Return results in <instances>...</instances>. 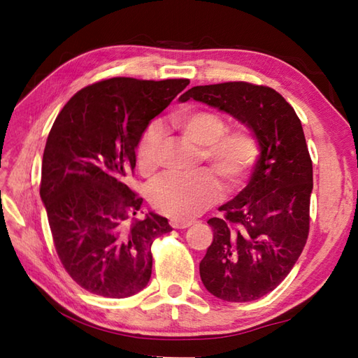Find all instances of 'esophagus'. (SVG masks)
Wrapping results in <instances>:
<instances>
[{"label": "esophagus", "instance_id": "esophagus-1", "mask_svg": "<svg viewBox=\"0 0 358 358\" xmlns=\"http://www.w3.org/2000/svg\"><path fill=\"white\" fill-rule=\"evenodd\" d=\"M194 221H180V220H171L170 225L173 229H187V227L192 225Z\"/></svg>", "mask_w": 358, "mask_h": 358}]
</instances>
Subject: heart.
I'll list each match as a JSON object with an SVG mask.
<instances>
[{
  "instance_id": "obj_1",
  "label": "heart",
  "mask_w": 358,
  "mask_h": 358,
  "mask_svg": "<svg viewBox=\"0 0 358 358\" xmlns=\"http://www.w3.org/2000/svg\"><path fill=\"white\" fill-rule=\"evenodd\" d=\"M171 124L183 137L201 146L200 161L209 162L229 191L243 185L262 154V145L252 127L237 125L227 129V119L216 112L182 113L173 117ZM161 142L159 124H149L136 150L137 167L143 175L158 167ZM214 173L209 169L187 175L162 173L148 185V200L155 210L173 220H191L220 200L221 182Z\"/></svg>"
}]
</instances>
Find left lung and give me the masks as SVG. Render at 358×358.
Instances as JSON below:
<instances>
[{"label": "left lung", "instance_id": "obj_1", "mask_svg": "<svg viewBox=\"0 0 358 358\" xmlns=\"http://www.w3.org/2000/svg\"><path fill=\"white\" fill-rule=\"evenodd\" d=\"M194 99L218 107L252 127L262 154L239 196L210 218L213 242L200 263L210 294L252 301L273 291L294 267L309 234L312 159L292 106L264 85L224 82L194 86Z\"/></svg>", "mask_w": 358, "mask_h": 358}]
</instances>
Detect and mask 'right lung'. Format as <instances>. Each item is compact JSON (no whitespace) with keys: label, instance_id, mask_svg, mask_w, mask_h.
<instances>
[{"label":"right lung","instance_id":"right-lung-1","mask_svg":"<svg viewBox=\"0 0 358 358\" xmlns=\"http://www.w3.org/2000/svg\"><path fill=\"white\" fill-rule=\"evenodd\" d=\"M188 79L112 78L76 92L53 122L41 162L40 196L53 245L76 284L125 299L152 273V243L171 231L157 213L136 215L143 199L127 185L150 119Z\"/></svg>","mask_w":358,"mask_h":358}]
</instances>
